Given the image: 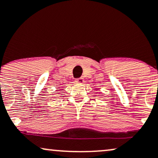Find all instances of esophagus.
Returning a JSON list of instances; mask_svg holds the SVG:
<instances>
[{"label":"esophagus","instance_id":"34e87169","mask_svg":"<svg viewBox=\"0 0 158 158\" xmlns=\"http://www.w3.org/2000/svg\"><path fill=\"white\" fill-rule=\"evenodd\" d=\"M76 82L77 83H82L84 80H83V78H78V79H76Z\"/></svg>","mask_w":158,"mask_h":158}]
</instances>
